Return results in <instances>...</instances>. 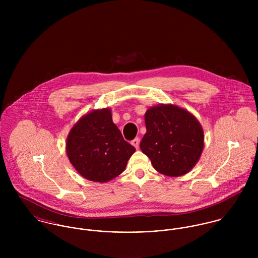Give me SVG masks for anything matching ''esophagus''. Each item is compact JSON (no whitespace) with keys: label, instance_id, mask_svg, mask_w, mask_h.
I'll list each match as a JSON object with an SVG mask.
<instances>
[{"label":"esophagus","instance_id":"obj_1","mask_svg":"<svg viewBox=\"0 0 258 258\" xmlns=\"http://www.w3.org/2000/svg\"><path fill=\"white\" fill-rule=\"evenodd\" d=\"M132 145L134 146V147L136 148V149H138L139 148V143H140V139L137 137V138H135L134 140H132Z\"/></svg>","mask_w":258,"mask_h":258}]
</instances>
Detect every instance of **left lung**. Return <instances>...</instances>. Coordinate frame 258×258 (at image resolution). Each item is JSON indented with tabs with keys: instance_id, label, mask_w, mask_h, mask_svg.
<instances>
[{
	"instance_id": "8db88e82",
	"label": "left lung",
	"mask_w": 258,
	"mask_h": 258,
	"mask_svg": "<svg viewBox=\"0 0 258 258\" xmlns=\"http://www.w3.org/2000/svg\"><path fill=\"white\" fill-rule=\"evenodd\" d=\"M147 132L140 142L159 173L178 177L199 161L204 148V131L194 115L175 105H159L145 114Z\"/></svg>"
}]
</instances>
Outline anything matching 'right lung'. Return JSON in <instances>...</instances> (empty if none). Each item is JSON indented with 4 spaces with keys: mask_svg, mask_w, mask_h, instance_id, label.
Listing matches in <instances>:
<instances>
[{
    "mask_svg": "<svg viewBox=\"0 0 258 258\" xmlns=\"http://www.w3.org/2000/svg\"><path fill=\"white\" fill-rule=\"evenodd\" d=\"M135 151L124 140L107 108L83 116L67 141L71 163L82 177L93 182H108L120 175Z\"/></svg>",
    "mask_w": 258,
    "mask_h": 258,
    "instance_id": "obj_1",
    "label": "right lung"
}]
</instances>
